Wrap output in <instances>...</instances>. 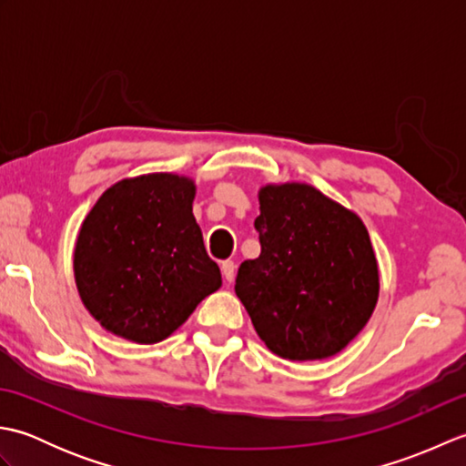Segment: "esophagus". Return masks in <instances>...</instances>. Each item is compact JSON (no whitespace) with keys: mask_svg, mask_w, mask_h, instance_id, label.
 <instances>
[{"mask_svg":"<svg viewBox=\"0 0 466 466\" xmlns=\"http://www.w3.org/2000/svg\"><path fill=\"white\" fill-rule=\"evenodd\" d=\"M234 274H236V264L232 260H226L222 262V276L226 282H232L234 280Z\"/></svg>","mask_w":466,"mask_h":466,"instance_id":"esophagus-1","label":"esophagus"}]
</instances>
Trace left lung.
Listing matches in <instances>:
<instances>
[{
	"mask_svg": "<svg viewBox=\"0 0 466 466\" xmlns=\"http://www.w3.org/2000/svg\"><path fill=\"white\" fill-rule=\"evenodd\" d=\"M258 202L254 228L262 250L240 264L236 296L274 354L289 360L339 354L379 300L369 230L309 184H266Z\"/></svg>",
	"mask_w": 466,
	"mask_h": 466,
	"instance_id": "left-lung-1",
	"label": "left lung"
}]
</instances>
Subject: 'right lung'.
<instances>
[{"label": "right lung", "instance_id": "1", "mask_svg": "<svg viewBox=\"0 0 466 466\" xmlns=\"http://www.w3.org/2000/svg\"><path fill=\"white\" fill-rule=\"evenodd\" d=\"M194 196L190 177L144 174L107 187L86 216L74 250L76 286L107 332L160 342L222 286L192 214Z\"/></svg>", "mask_w": 466, "mask_h": 466}]
</instances>
